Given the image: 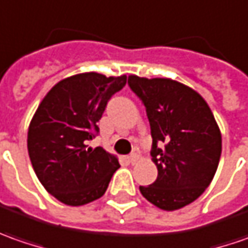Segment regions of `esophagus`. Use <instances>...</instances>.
Returning <instances> with one entry per match:
<instances>
[{
    "instance_id": "esophagus-1",
    "label": "esophagus",
    "mask_w": 248,
    "mask_h": 248,
    "mask_svg": "<svg viewBox=\"0 0 248 248\" xmlns=\"http://www.w3.org/2000/svg\"><path fill=\"white\" fill-rule=\"evenodd\" d=\"M136 159H137V155H136V154H130V155L127 156V162H129V163H134Z\"/></svg>"
}]
</instances>
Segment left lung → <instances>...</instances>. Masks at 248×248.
Wrapping results in <instances>:
<instances>
[{
	"label": "left lung",
	"instance_id": "8db88e82",
	"mask_svg": "<svg viewBox=\"0 0 248 248\" xmlns=\"http://www.w3.org/2000/svg\"><path fill=\"white\" fill-rule=\"evenodd\" d=\"M127 83L147 111L158 167L155 183L141 185V195L159 209H181L204 192L217 171V122L201 94L180 82L130 75Z\"/></svg>",
	"mask_w": 248,
	"mask_h": 248
}]
</instances>
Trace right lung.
Masks as SVG:
<instances>
[{
  "mask_svg": "<svg viewBox=\"0 0 248 248\" xmlns=\"http://www.w3.org/2000/svg\"><path fill=\"white\" fill-rule=\"evenodd\" d=\"M127 77L85 73L56 83L31 119L27 148L41 184L57 201L82 206L101 198L121 167L101 147L88 148L108 101Z\"/></svg>",
  "mask_w": 248,
  "mask_h": 248,
  "instance_id": "1",
  "label": "right lung"
}]
</instances>
